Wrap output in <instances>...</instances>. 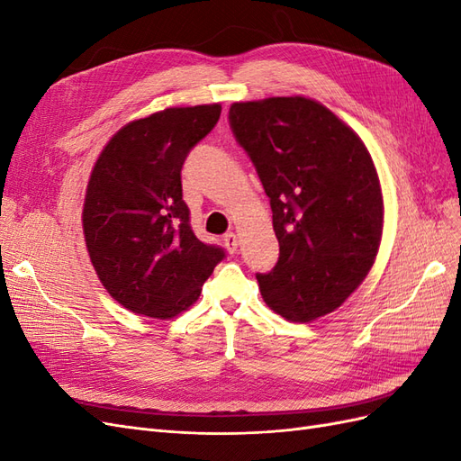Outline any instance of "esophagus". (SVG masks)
I'll return each instance as SVG.
<instances>
[{"label": "esophagus", "instance_id": "obj_1", "mask_svg": "<svg viewBox=\"0 0 461 461\" xmlns=\"http://www.w3.org/2000/svg\"><path fill=\"white\" fill-rule=\"evenodd\" d=\"M222 242H225V248L229 249V254H234L236 249H239V236H236L234 232L225 234V239H222Z\"/></svg>", "mask_w": 461, "mask_h": 461}]
</instances>
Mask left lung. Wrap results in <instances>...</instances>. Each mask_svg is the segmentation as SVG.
<instances>
[{
	"label": "left lung",
	"mask_w": 461,
	"mask_h": 461,
	"mask_svg": "<svg viewBox=\"0 0 461 461\" xmlns=\"http://www.w3.org/2000/svg\"><path fill=\"white\" fill-rule=\"evenodd\" d=\"M229 121L269 196L281 246L273 271L256 275L265 303L296 323L340 308L383 236V192L366 144L303 95L236 102Z\"/></svg>",
	"instance_id": "1"
}]
</instances>
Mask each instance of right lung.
<instances>
[{"mask_svg": "<svg viewBox=\"0 0 461 461\" xmlns=\"http://www.w3.org/2000/svg\"><path fill=\"white\" fill-rule=\"evenodd\" d=\"M221 105L169 107L132 121L97 158L82 229L105 290L132 313L171 319L200 298L225 258L190 227L183 171L190 149L219 121Z\"/></svg>", "mask_w": 461, "mask_h": 461, "instance_id": "1", "label": "right lung"}]
</instances>
